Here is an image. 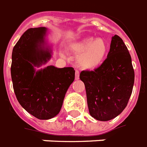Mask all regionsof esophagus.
<instances>
[{
	"instance_id": "34e87169",
	"label": "esophagus",
	"mask_w": 147,
	"mask_h": 147,
	"mask_svg": "<svg viewBox=\"0 0 147 147\" xmlns=\"http://www.w3.org/2000/svg\"><path fill=\"white\" fill-rule=\"evenodd\" d=\"M79 78H80L79 70H76V71H75V79L79 80Z\"/></svg>"
}]
</instances>
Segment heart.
<instances>
[{
  "label": "heart",
  "instance_id": "b5f03b06",
  "mask_svg": "<svg viewBox=\"0 0 147 147\" xmlns=\"http://www.w3.org/2000/svg\"><path fill=\"white\" fill-rule=\"evenodd\" d=\"M70 49L78 55L77 62L84 69H94L100 65L108 51V45L102 38L86 37L74 43Z\"/></svg>",
  "mask_w": 147,
  "mask_h": 147
}]
</instances>
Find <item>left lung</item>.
I'll list each match as a JSON object with an SVG mask.
<instances>
[{"mask_svg":"<svg viewBox=\"0 0 147 147\" xmlns=\"http://www.w3.org/2000/svg\"><path fill=\"white\" fill-rule=\"evenodd\" d=\"M80 79L84 83L90 115L106 121L120 115L127 105L134 83L131 55L117 35L111 38L107 58L94 70H83Z\"/></svg>","mask_w":147,"mask_h":147,"instance_id":"left-lung-1","label":"left lung"}]
</instances>
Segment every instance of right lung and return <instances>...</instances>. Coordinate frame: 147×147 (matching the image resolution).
Returning a JSON list of instances; mask_svg holds the SVG:
<instances>
[{"instance_id": "obj_1", "label": "right lung", "mask_w": 147, "mask_h": 147, "mask_svg": "<svg viewBox=\"0 0 147 147\" xmlns=\"http://www.w3.org/2000/svg\"><path fill=\"white\" fill-rule=\"evenodd\" d=\"M47 29H27L13 47L11 78L14 92L21 106L40 120L59 113L64 96L75 78L73 67L48 66L36 71L34 67L45 64L51 50L44 46Z\"/></svg>"}]
</instances>
